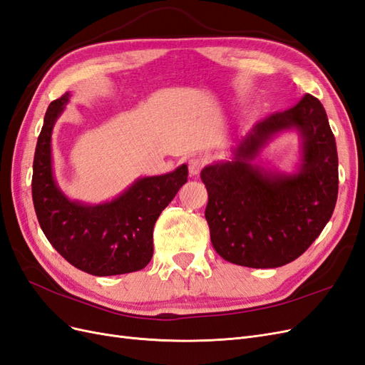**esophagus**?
Instances as JSON below:
<instances>
[{
  "label": "esophagus",
  "instance_id": "obj_1",
  "mask_svg": "<svg viewBox=\"0 0 365 365\" xmlns=\"http://www.w3.org/2000/svg\"><path fill=\"white\" fill-rule=\"evenodd\" d=\"M204 168V160L200 157H193L189 160V172L192 176L200 175L201 169Z\"/></svg>",
  "mask_w": 365,
  "mask_h": 365
}]
</instances>
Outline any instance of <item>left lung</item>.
<instances>
[{"mask_svg":"<svg viewBox=\"0 0 365 365\" xmlns=\"http://www.w3.org/2000/svg\"><path fill=\"white\" fill-rule=\"evenodd\" d=\"M301 137L292 174L257 165L282 131ZM205 219L220 257L248 268H277L300 257L319 236L338 197V153L322 102L311 94L288 111L256 121L233 148L231 161L205 165Z\"/></svg>","mask_w":365,"mask_h":365,"instance_id":"left-lung-1","label":"left lung"}]
</instances>
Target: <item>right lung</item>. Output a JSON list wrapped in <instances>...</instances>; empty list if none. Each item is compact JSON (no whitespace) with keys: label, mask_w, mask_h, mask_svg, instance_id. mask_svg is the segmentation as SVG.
<instances>
[{"label":"right lung","mask_w":365,"mask_h":365,"mask_svg":"<svg viewBox=\"0 0 365 365\" xmlns=\"http://www.w3.org/2000/svg\"><path fill=\"white\" fill-rule=\"evenodd\" d=\"M70 93L50 103L33 160L31 196L43 235L77 269L117 275L140 271L153 254V225L187 182V164L173 172L143 176L102 204L71 201L54 180L51 134Z\"/></svg>","instance_id":"right-lung-1"}]
</instances>
